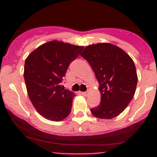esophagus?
<instances>
[{
	"label": "esophagus",
	"instance_id": "esophagus-1",
	"mask_svg": "<svg viewBox=\"0 0 157 157\" xmlns=\"http://www.w3.org/2000/svg\"><path fill=\"white\" fill-rule=\"evenodd\" d=\"M81 94H82L83 96H85V97H86V96L88 95V93H87V92H81Z\"/></svg>",
	"mask_w": 157,
	"mask_h": 157
}]
</instances>
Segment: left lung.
Listing matches in <instances>:
<instances>
[{
    "label": "left lung",
    "instance_id": "1",
    "mask_svg": "<svg viewBox=\"0 0 157 157\" xmlns=\"http://www.w3.org/2000/svg\"><path fill=\"white\" fill-rule=\"evenodd\" d=\"M81 56L90 64L99 82L101 103L90 109L93 116L105 120L119 116L135 94L138 75L133 59L111 43L88 45Z\"/></svg>",
    "mask_w": 157,
    "mask_h": 157
}]
</instances>
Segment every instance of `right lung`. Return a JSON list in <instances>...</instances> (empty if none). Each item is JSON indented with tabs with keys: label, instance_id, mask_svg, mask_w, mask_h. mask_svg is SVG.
<instances>
[{
	"label": "right lung",
	"instance_id": "right-lung-1",
	"mask_svg": "<svg viewBox=\"0 0 157 157\" xmlns=\"http://www.w3.org/2000/svg\"><path fill=\"white\" fill-rule=\"evenodd\" d=\"M83 48L53 40L37 47L25 60L27 94L34 109L46 120L59 122L70 114L75 94L64 90L60 82Z\"/></svg>",
	"mask_w": 157,
	"mask_h": 157
}]
</instances>
